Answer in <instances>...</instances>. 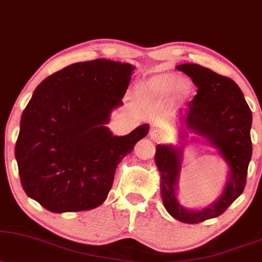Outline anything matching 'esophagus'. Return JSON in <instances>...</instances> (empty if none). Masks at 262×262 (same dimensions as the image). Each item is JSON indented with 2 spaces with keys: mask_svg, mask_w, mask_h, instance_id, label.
I'll return each instance as SVG.
<instances>
[{
  "mask_svg": "<svg viewBox=\"0 0 262 262\" xmlns=\"http://www.w3.org/2000/svg\"><path fill=\"white\" fill-rule=\"evenodd\" d=\"M150 138L154 141H161L163 139V133L161 130H157V129H152L150 132Z\"/></svg>",
  "mask_w": 262,
  "mask_h": 262,
  "instance_id": "obj_1",
  "label": "esophagus"
}]
</instances>
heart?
<instances>
[{"label": "heart", "mask_w": 262, "mask_h": 262, "mask_svg": "<svg viewBox=\"0 0 262 262\" xmlns=\"http://www.w3.org/2000/svg\"><path fill=\"white\" fill-rule=\"evenodd\" d=\"M178 88L179 92L186 93L188 91V84L184 81H179L175 75H158L145 82L138 87V93L140 95L148 98H163L169 95Z\"/></svg>", "instance_id": "heart-1"}]
</instances>
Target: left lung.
<instances>
[{"label":"left lung","mask_w":262,"mask_h":262,"mask_svg":"<svg viewBox=\"0 0 262 262\" xmlns=\"http://www.w3.org/2000/svg\"><path fill=\"white\" fill-rule=\"evenodd\" d=\"M192 78L197 94L181 108L185 125L216 148L228 165L227 183L221 196L201 210L184 208L178 202L177 188L184 148L157 145L155 162L161 173V194L171 216L185 224H198L219 216L241 196L247 183L251 158L250 128L253 116L241 88L231 78L197 64L178 65ZM184 132L183 138H186Z\"/></svg>","instance_id":"obj_1"}]
</instances>
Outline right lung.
<instances>
[{"mask_svg":"<svg viewBox=\"0 0 262 262\" xmlns=\"http://www.w3.org/2000/svg\"><path fill=\"white\" fill-rule=\"evenodd\" d=\"M134 66L95 59L45 78L20 120L15 144L25 193L53 213L94 209L106 200L115 171L148 133L139 125L116 137L106 125L121 106Z\"/></svg>","mask_w":262,"mask_h":262,"instance_id":"obj_1","label":"right lung"}]
</instances>
